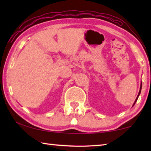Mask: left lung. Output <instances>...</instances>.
Instances as JSON below:
<instances>
[{
    "instance_id": "1",
    "label": "left lung",
    "mask_w": 151,
    "mask_h": 151,
    "mask_svg": "<svg viewBox=\"0 0 151 151\" xmlns=\"http://www.w3.org/2000/svg\"><path fill=\"white\" fill-rule=\"evenodd\" d=\"M141 88H142V83H141V85H140V91H139V94H138V96H137V97L136 100H135V101H134V103L133 104V105H134V104H135V103H136V102H137V99H138V97H139V94H140V91H141Z\"/></svg>"
}]
</instances>
